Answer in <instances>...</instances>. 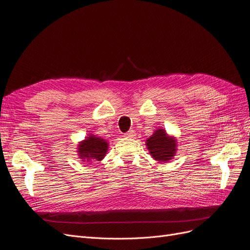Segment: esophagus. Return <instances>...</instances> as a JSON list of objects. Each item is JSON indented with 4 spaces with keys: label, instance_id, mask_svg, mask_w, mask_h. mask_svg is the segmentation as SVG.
I'll list each match as a JSON object with an SVG mask.
<instances>
[{
    "label": "esophagus",
    "instance_id": "34e87169",
    "mask_svg": "<svg viewBox=\"0 0 250 250\" xmlns=\"http://www.w3.org/2000/svg\"><path fill=\"white\" fill-rule=\"evenodd\" d=\"M134 134H135L134 130H129V131L125 133V137H126V138H133Z\"/></svg>",
    "mask_w": 250,
    "mask_h": 250
}]
</instances>
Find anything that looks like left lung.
<instances>
[{
    "label": "left lung",
    "mask_w": 250,
    "mask_h": 250,
    "mask_svg": "<svg viewBox=\"0 0 250 250\" xmlns=\"http://www.w3.org/2000/svg\"><path fill=\"white\" fill-rule=\"evenodd\" d=\"M149 152L157 162H168L172 160L177 150L176 140L169 137L164 129H156L146 141Z\"/></svg>",
    "instance_id": "obj_1"
}]
</instances>
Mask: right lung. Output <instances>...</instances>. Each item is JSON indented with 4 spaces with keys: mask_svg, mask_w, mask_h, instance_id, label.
<instances>
[{
    "mask_svg": "<svg viewBox=\"0 0 250 250\" xmlns=\"http://www.w3.org/2000/svg\"><path fill=\"white\" fill-rule=\"evenodd\" d=\"M108 149V143L106 140L89 134L84 141L79 143L78 153L82 162L102 161Z\"/></svg>",
    "mask_w": 250,
    "mask_h": 250,
    "instance_id": "add662e5",
    "label": "right lung"
}]
</instances>
